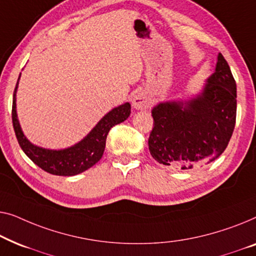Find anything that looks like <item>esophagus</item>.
<instances>
[{
    "mask_svg": "<svg viewBox=\"0 0 256 256\" xmlns=\"http://www.w3.org/2000/svg\"><path fill=\"white\" fill-rule=\"evenodd\" d=\"M150 98L147 96L146 92H136L134 96H133L132 100V104L136 109H140V110H145L150 106Z\"/></svg>",
    "mask_w": 256,
    "mask_h": 256,
    "instance_id": "1",
    "label": "esophagus"
}]
</instances>
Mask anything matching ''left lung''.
Instances as JSON below:
<instances>
[{
    "mask_svg": "<svg viewBox=\"0 0 256 256\" xmlns=\"http://www.w3.org/2000/svg\"><path fill=\"white\" fill-rule=\"evenodd\" d=\"M152 117L148 150L159 164L186 170L220 156L236 118V80L222 53L200 96L186 103H160Z\"/></svg>",
    "mask_w": 256,
    "mask_h": 256,
    "instance_id": "obj_1",
    "label": "left lung"
}]
</instances>
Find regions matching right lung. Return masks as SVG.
Wrapping results in <instances>:
<instances>
[{"mask_svg":"<svg viewBox=\"0 0 256 256\" xmlns=\"http://www.w3.org/2000/svg\"><path fill=\"white\" fill-rule=\"evenodd\" d=\"M20 80V78H18ZM18 84V82H17ZM14 92L12 100V125L15 130L16 138L23 152L40 167L42 170L52 175L72 176L78 175L92 168L94 164L100 161L106 148L108 133L114 125L128 120L131 114V104L125 103L123 106L114 108L106 114L98 124L92 130V132L84 140L70 148L61 150H50L40 148L28 142L23 134L20 126L16 114V89Z\"/></svg>","mask_w":256,"mask_h":256,"instance_id":"add662e5","label":"right lung"}]
</instances>
